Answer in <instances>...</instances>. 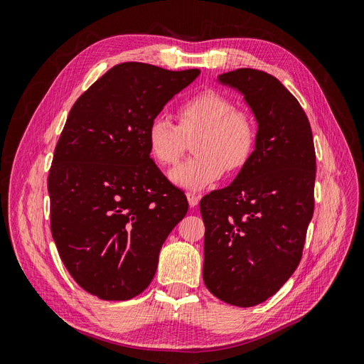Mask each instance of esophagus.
<instances>
[{"label": "esophagus", "instance_id": "1", "mask_svg": "<svg viewBox=\"0 0 364 364\" xmlns=\"http://www.w3.org/2000/svg\"><path fill=\"white\" fill-rule=\"evenodd\" d=\"M186 199H188L190 206H191V208H194V206L199 205L200 196H199V194H196V193H193V191H188V193H186Z\"/></svg>", "mask_w": 364, "mask_h": 364}]
</instances>
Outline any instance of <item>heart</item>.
I'll return each mask as SVG.
<instances>
[{
    "instance_id": "heart-1",
    "label": "heart",
    "mask_w": 364,
    "mask_h": 364,
    "mask_svg": "<svg viewBox=\"0 0 364 364\" xmlns=\"http://www.w3.org/2000/svg\"><path fill=\"white\" fill-rule=\"evenodd\" d=\"M176 117L178 124L162 115L151 118L146 134L151 158L164 167L182 158L186 138L199 135L193 146L197 155L170 171L174 185L200 191L222 178L225 170L237 171L250 159L257 142L255 121L222 92L205 90L188 97Z\"/></svg>"
}]
</instances>
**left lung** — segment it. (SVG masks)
<instances>
[{
  "mask_svg": "<svg viewBox=\"0 0 364 364\" xmlns=\"http://www.w3.org/2000/svg\"><path fill=\"white\" fill-rule=\"evenodd\" d=\"M218 80L245 95L258 130L234 182L200 200L203 281L220 301L253 306L299 266L314 213V142L304 109L277 77L240 68Z\"/></svg>",
  "mask_w": 364,
  "mask_h": 364,
  "instance_id": "obj_1",
  "label": "left lung"
}]
</instances>
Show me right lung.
<instances>
[{
  "label": "right lung",
  "instance_id": "right-lung-1",
  "mask_svg": "<svg viewBox=\"0 0 364 364\" xmlns=\"http://www.w3.org/2000/svg\"><path fill=\"white\" fill-rule=\"evenodd\" d=\"M199 74L124 62L71 107L48 173L51 234L74 281L103 301L149 287L165 238L188 211L150 158L146 134Z\"/></svg>",
  "mask_w": 364,
  "mask_h": 364
}]
</instances>
